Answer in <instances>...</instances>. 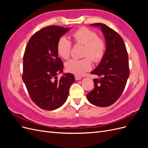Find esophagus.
I'll list each match as a JSON object with an SVG mask.
<instances>
[{
	"mask_svg": "<svg viewBox=\"0 0 148 148\" xmlns=\"http://www.w3.org/2000/svg\"><path fill=\"white\" fill-rule=\"evenodd\" d=\"M75 79L76 80H79V79H81L82 78L80 77V76H79V75H75Z\"/></svg>",
	"mask_w": 148,
	"mask_h": 148,
	"instance_id": "obj_1",
	"label": "esophagus"
}]
</instances>
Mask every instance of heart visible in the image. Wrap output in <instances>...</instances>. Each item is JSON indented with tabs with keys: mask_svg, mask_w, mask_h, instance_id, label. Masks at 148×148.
I'll list each match as a JSON object with an SVG mask.
<instances>
[{
	"mask_svg": "<svg viewBox=\"0 0 148 148\" xmlns=\"http://www.w3.org/2000/svg\"><path fill=\"white\" fill-rule=\"evenodd\" d=\"M75 41L84 45L83 56H90L95 62L100 61L105 54L106 46L104 41L98 38L97 34L86 27H82L73 33ZM71 42L66 36H62L57 44V52L64 59H68L70 56ZM83 59H71L65 63L66 70L76 75H82L91 69L90 58Z\"/></svg>",
	"mask_w": 148,
	"mask_h": 148,
	"instance_id": "b5f03b06",
	"label": "heart"
}]
</instances>
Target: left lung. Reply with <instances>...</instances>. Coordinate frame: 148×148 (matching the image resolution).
<instances>
[{"label":"left lung","mask_w":148,"mask_h":148,"mask_svg":"<svg viewBox=\"0 0 148 148\" xmlns=\"http://www.w3.org/2000/svg\"><path fill=\"white\" fill-rule=\"evenodd\" d=\"M90 26L101 29L106 49L99 64L91 72L98 78L93 79L95 88L86 96L93 105L108 107L118 100L126 86L130 75L128 53L123 40L114 30L103 23Z\"/></svg>","instance_id":"8db88e82"}]
</instances>
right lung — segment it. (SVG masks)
<instances>
[{
	"mask_svg": "<svg viewBox=\"0 0 148 148\" xmlns=\"http://www.w3.org/2000/svg\"><path fill=\"white\" fill-rule=\"evenodd\" d=\"M70 28L49 26L29 39L23 56L22 79L32 101L40 108L53 110L63 106L69 94L74 75L63 73L64 65L58 57L57 44Z\"/></svg>",
	"mask_w": 148,
	"mask_h": 148,
	"instance_id": "add662e5",
	"label": "right lung"
}]
</instances>
